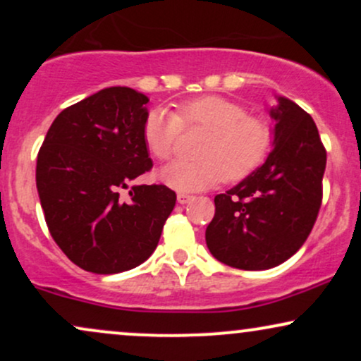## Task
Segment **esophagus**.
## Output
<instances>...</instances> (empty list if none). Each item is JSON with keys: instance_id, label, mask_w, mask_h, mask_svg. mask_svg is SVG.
<instances>
[{"instance_id": "34e87169", "label": "esophagus", "mask_w": 361, "mask_h": 361, "mask_svg": "<svg viewBox=\"0 0 361 361\" xmlns=\"http://www.w3.org/2000/svg\"><path fill=\"white\" fill-rule=\"evenodd\" d=\"M195 197L193 195H188V193H178V204L185 205V204H190V202H193Z\"/></svg>"}]
</instances>
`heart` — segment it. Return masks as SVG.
<instances>
[{"instance_id":"heart-1","label":"heart","mask_w":361,"mask_h":361,"mask_svg":"<svg viewBox=\"0 0 361 361\" xmlns=\"http://www.w3.org/2000/svg\"><path fill=\"white\" fill-rule=\"evenodd\" d=\"M210 130L198 147L200 159H176L161 169L159 176L178 192H197L224 180L239 183L258 171L275 142L268 120L250 115L243 103L231 98H193L181 103L176 114L152 109L142 123V139L152 156L171 157L183 128Z\"/></svg>"}]
</instances>
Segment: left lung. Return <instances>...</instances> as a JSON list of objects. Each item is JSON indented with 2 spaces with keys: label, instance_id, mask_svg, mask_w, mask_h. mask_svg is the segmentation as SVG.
Wrapping results in <instances>:
<instances>
[{
  "label": "left lung",
  "instance_id": "left-lung-1",
  "mask_svg": "<svg viewBox=\"0 0 361 361\" xmlns=\"http://www.w3.org/2000/svg\"><path fill=\"white\" fill-rule=\"evenodd\" d=\"M270 115L275 149L258 171L214 198L205 231L214 258L239 270H268L295 255L322 204L326 149L312 117L283 97Z\"/></svg>",
  "mask_w": 361,
  "mask_h": 361
}]
</instances>
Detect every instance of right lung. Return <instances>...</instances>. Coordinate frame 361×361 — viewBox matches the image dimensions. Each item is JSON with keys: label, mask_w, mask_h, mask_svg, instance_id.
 <instances>
[{"label": "right lung", "mask_w": 361, "mask_h": 361, "mask_svg": "<svg viewBox=\"0 0 361 361\" xmlns=\"http://www.w3.org/2000/svg\"><path fill=\"white\" fill-rule=\"evenodd\" d=\"M147 102L126 86L98 91L57 115L37 156L49 233L86 271L111 275L139 267L175 209L176 193L166 185L128 188L152 168L142 139Z\"/></svg>", "instance_id": "right-lung-1"}]
</instances>
